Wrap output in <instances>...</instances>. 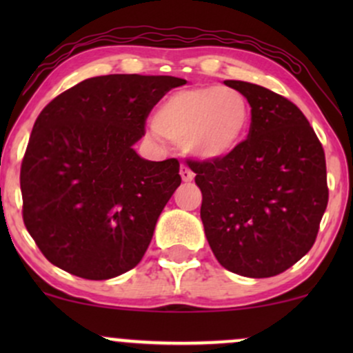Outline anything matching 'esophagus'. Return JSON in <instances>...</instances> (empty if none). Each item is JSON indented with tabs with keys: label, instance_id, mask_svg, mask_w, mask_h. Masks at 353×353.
<instances>
[{
	"label": "esophagus",
	"instance_id": "34e87169",
	"mask_svg": "<svg viewBox=\"0 0 353 353\" xmlns=\"http://www.w3.org/2000/svg\"><path fill=\"white\" fill-rule=\"evenodd\" d=\"M181 177H182V181H184V182H190L194 179V172L190 171L189 168H185V165H182V168H181Z\"/></svg>",
	"mask_w": 353,
	"mask_h": 353
}]
</instances>
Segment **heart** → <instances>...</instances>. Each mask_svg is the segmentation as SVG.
Wrapping results in <instances>:
<instances>
[{
	"label": "heart",
	"instance_id": "1",
	"mask_svg": "<svg viewBox=\"0 0 353 353\" xmlns=\"http://www.w3.org/2000/svg\"><path fill=\"white\" fill-rule=\"evenodd\" d=\"M250 106L242 92L222 86L181 89L168 96L154 114L157 137L184 144L201 161L224 159L244 143Z\"/></svg>",
	"mask_w": 353,
	"mask_h": 353
}]
</instances>
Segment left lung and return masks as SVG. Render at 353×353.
Here are the masks:
<instances>
[{
  "label": "left lung",
  "mask_w": 353,
  "mask_h": 353,
  "mask_svg": "<svg viewBox=\"0 0 353 353\" xmlns=\"http://www.w3.org/2000/svg\"><path fill=\"white\" fill-rule=\"evenodd\" d=\"M224 84L249 101L250 129L230 156L190 165L204 232L224 269L274 277L314 245L329 202L325 154L289 99L245 81Z\"/></svg>",
  "instance_id": "obj_1"
}]
</instances>
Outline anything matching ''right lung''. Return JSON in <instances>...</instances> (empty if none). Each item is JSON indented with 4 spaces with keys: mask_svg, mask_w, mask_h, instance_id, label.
I'll list each match as a JSON object with an SVG mask.
<instances>
[{
    "mask_svg": "<svg viewBox=\"0 0 353 353\" xmlns=\"http://www.w3.org/2000/svg\"><path fill=\"white\" fill-rule=\"evenodd\" d=\"M174 76L81 81L43 109L21 164L23 221L52 265L89 281L136 267L181 185L176 159L148 161L134 144Z\"/></svg>",
    "mask_w": 353,
    "mask_h": 353,
    "instance_id": "1",
    "label": "right lung"
}]
</instances>
